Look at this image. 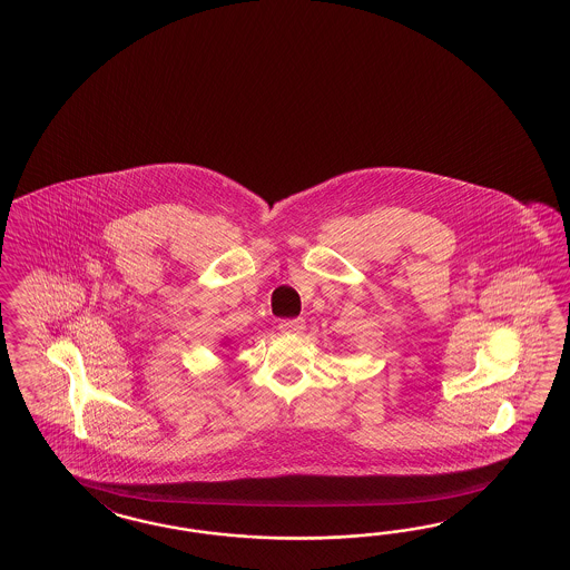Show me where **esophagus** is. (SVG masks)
<instances>
[{
  "mask_svg": "<svg viewBox=\"0 0 570 570\" xmlns=\"http://www.w3.org/2000/svg\"><path fill=\"white\" fill-rule=\"evenodd\" d=\"M278 330L284 332V334H301L305 330V320L279 321Z\"/></svg>",
  "mask_w": 570,
  "mask_h": 570,
  "instance_id": "1",
  "label": "esophagus"
}]
</instances>
